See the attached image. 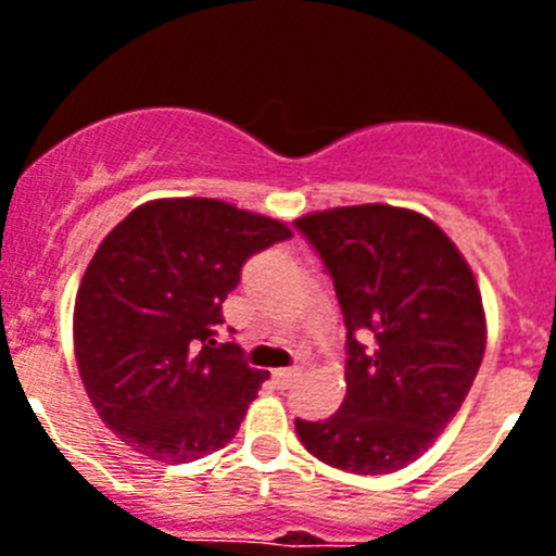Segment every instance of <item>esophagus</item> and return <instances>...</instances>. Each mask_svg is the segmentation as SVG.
I'll use <instances>...</instances> for the list:
<instances>
[{
	"instance_id": "esophagus-1",
	"label": "esophagus",
	"mask_w": 556,
	"mask_h": 556,
	"mask_svg": "<svg viewBox=\"0 0 556 556\" xmlns=\"http://www.w3.org/2000/svg\"><path fill=\"white\" fill-rule=\"evenodd\" d=\"M303 376V367H283V370H275L273 378L278 381L281 387H289L292 381H298V378Z\"/></svg>"
}]
</instances>
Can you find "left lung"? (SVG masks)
<instances>
[{
  "mask_svg": "<svg viewBox=\"0 0 556 556\" xmlns=\"http://www.w3.org/2000/svg\"><path fill=\"white\" fill-rule=\"evenodd\" d=\"M294 225L326 262L348 328L345 401L294 429L331 468L395 473L429 451L479 372L488 320L473 269L412 208L339 205Z\"/></svg>",
  "mask_w": 556,
  "mask_h": 556,
  "instance_id": "left-lung-1",
  "label": "left lung"
}]
</instances>
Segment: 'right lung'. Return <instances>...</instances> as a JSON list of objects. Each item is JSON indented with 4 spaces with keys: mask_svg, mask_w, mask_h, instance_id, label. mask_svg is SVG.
<instances>
[{
    "mask_svg": "<svg viewBox=\"0 0 556 556\" xmlns=\"http://www.w3.org/2000/svg\"><path fill=\"white\" fill-rule=\"evenodd\" d=\"M281 219L214 198L141 203L102 239L75 301V356L97 415L127 448L180 465L233 440L267 370L217 345L223 303Z\"/></svg>",
    "mask_w": 556,
    "mask_h": 556,
    "instance_id": "1",
    "label": "right lung"
}]
</instances>
